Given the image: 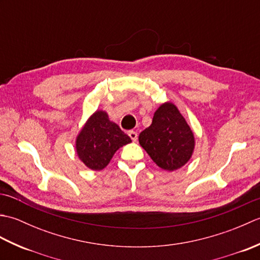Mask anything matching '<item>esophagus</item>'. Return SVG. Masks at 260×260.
<instances>
[{
	"instance_id": "esophagus-1",
	"label": "esophagus",
	"mask_w": 260,
	"mask_h": 260,
	"mask_svg": "<svg viewBox=\"0 0 260 260\" xmlns=\"http://www.w3.org/2000/svg\"><path fill=\"white\" fill-rule=\"evenodd\" d=\"M128 136L132 139V141L133 142H136L137 141V133L135 131H129L128 132Z\"/></svg>"
}]
</instances>
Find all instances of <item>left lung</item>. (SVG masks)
Returning <instances> with one entry per match:
<instances>
[{
	"label": "left lung",
	"mask_w": 260,
	"mask_h": 260,
	"mask_svg": "<svg viewBox=\"0 0 260 260\" xmlns=\"http://www.w3.org/2000/svg\"><path fill=\"white\" fill-rule=\"evenodd\" d=\"M139 141L157 167L167 171L183 167L194 150L190 126L172 103L157 108L151 126L142 132Z\"/></svg>",
	"instance_id": "1"
}]
</instances>
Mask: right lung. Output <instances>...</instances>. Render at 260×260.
I'll return each mask as SVG.
<instances>
[{
  "mask_svg": "<svg viewBox=\"0 0 260 260\" xmlns=\"http://www.w3.org/2000/svg\"><path fill=\"white\" fill-rule=\"evenodd\" d=\"M132 140L110 121L106 112L97 110L82 127L76 140V151L87 168L101 171L106 168L115 152Z\"/></svg>",
  "mask_w": 260,
  "mask_h": 260,
  "instance_id": "add662e5",
  "label": "right lung"
}]
</instances>
